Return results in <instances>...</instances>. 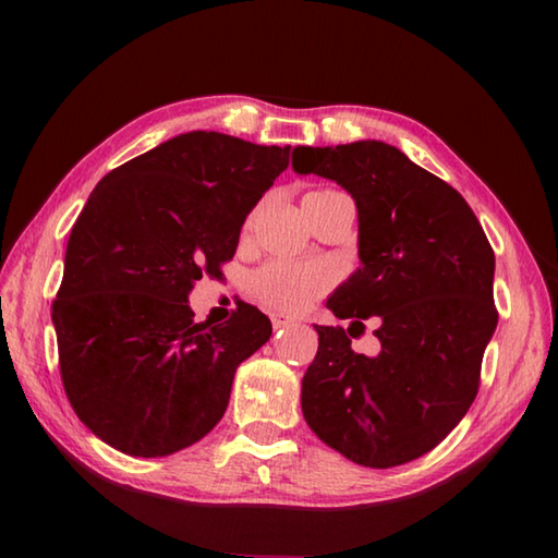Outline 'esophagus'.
Instances as JSON below:
<instances>
[{
    "mask_svg": "<svg viewBox=\"0 0 558 558\" xmlns=\"http://www.w3.org/2000/svg\"><path fill=\"white\" fill-rule=\"evenodd\" d=\"M270 322H272V330H278V333L298 326V322H294V318H290V316H286V314H270Z\"/></svg>",
    "mask_w": 558,
    "mask_h": 558,
    "instance_id": "esophagus-1",
    "label": "esophagus"
}]
</instances>
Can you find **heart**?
Instances as JSON below:
<instances>
[{"label":"heart","instance_id":"b5f03b06","mask_svg":"<svg viewBox=\"0 0 558 558\" xmlns=\"http://www.w3.org/2000/svg\"><path fill=\"white\" fill-rule=\"evenodd\" d=\"M330 282V272L322 264L306 260H270L260 266L252 280L248 292L268 310L294 314L310 306Z\"/></svg>","mask_w":558,"mask_h":558}]
</instances>
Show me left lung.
<instances>
[{
  "label": "left lung",
  "instance_id": "obj_1",
  "mask_svg": "<svg viewBox=\"0 0 558 558\" xmlns=\"http://www.w3.org/2000/svg\"><path fill=\"white\" fill-rule=\"evenodd\" d=\"M294 153V172L354 198L360 268L326 306L361 330L374 315L383 345L369 359L342 328L316 326L302 414L348 460L396 468L441 444L477 396L499 322L494 252L468 201L396 146L369 138Z\"/></svg>",
  "mask_w": 558,
  "mask_h": 558
}]
</instances>
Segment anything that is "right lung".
Listing matches in <instances>:
<instances>
[{"instance_id": "1", "label": "right lung", "mask_w": 558, "mask_h": 558, "mask_svg": "<svg viewBox=\"0 0 558 558\" xmlns=\"http://www.w3.org/2000/svg\"><path fill=\"white\" fill-rule=\"evenodd\" d=\"M290 146L189 132L105 174L69 234L52 304L71 408L100 441L162 458L228 410L234 372L272 326L252 304L196 324L189 292L232 258Z\"/></svg>"}]
</instances>
